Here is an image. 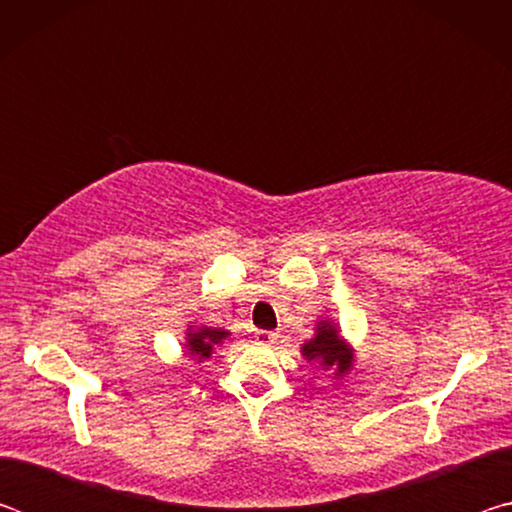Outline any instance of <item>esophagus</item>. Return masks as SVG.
<instances>
[{"label":"esophagus","mask_w":512,"mask_h":512,"mask_svg":"<svg viewBox=\"0 0 512 512\" xmlns=\"http://www.w3.org/2000/svg\"><path fill=\"white\" fill-rule=\"evenodd\" d=\"M277 332H266V329H257L255 332V343L257 345H273L277 341Z\"/></svg>","instance_id":"esophagus-1"}]
</instances>
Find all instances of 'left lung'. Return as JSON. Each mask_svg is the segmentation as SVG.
Wrapping results in <instances>:
<instances>
[{"instance_id":"8db88e82","label":"left lung","mask_w":512,"mask_h":512,"mask_svg":"<svg viewBox=\"0 0 512 512\" xmlns=\"http://www.w3.org/2000/svg\"><path fill=\"white\" fill-rule=\"evenodd\" d=\"M354 350L350 341L341 334V327L332 318L318 320L314 336L300 345V354L320 370H329L334 381L345 379L354 368Z\"/></svg>"}]
</instances>
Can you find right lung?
I'll use <instances>...</instances> for the list:
<instances>
[{"instance_id": "obj_1", "label": "right lung", "mask_w": 512, "mask_h": 512, "mask_svg": "<svg viewBox=\"0 0 512 512\" xmlns=\"http://www.w3.org/2000/svg\"><path fill=\"white\" fill-rule=\"evenodd\" d=\"M230 332L221 327H207V325H187L185 332V348L189 357H194V361H205L210 359L216 352V348H221L223 341L228 339Z\"/></svg>"}]
</instances>
